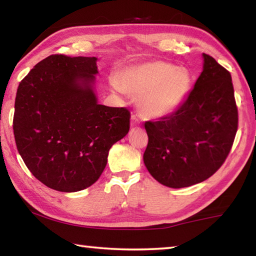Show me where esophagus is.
Wrapping results in <instances>:
<instances>
[{
	"label": "esophagus",
	"mask_w": 256,
	"mask_h": 256,
	"mask_svg": "<svg viewBox=\"0 0 256 256\" xmlns=\"http://www.w3.org/2000/svg\"><path fill=\"white\" fill-rule=\"evenodd\" d=\"M140 124H141L140 118H138L136 114L132 115V118H131V125H132V126H138V125H140Z\"/></svg>",
	"instance_id": "34e87169"
}]
</instances>
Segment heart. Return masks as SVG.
Instances as JSON below:
<instances>
[{"mask_svg": "<svg viewBox=\"0 0 256 256\" xmlns=\"http://www.w3.org/2000/svg\"><path fill=\"white\" fill-rule=\"evenodd\" d=\"M120 86L128 92L142 94L144 114L158 118L183 104L192 86V76L188 68L157 60L126 68L120 76Z\"/></svg>", "mask_w": 256, "mask_h": 256, "instance_id": "obj_1", "label": "heart"}]
</instances>
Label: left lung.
<instances>
[{"mask_svg": "<svg viewBox=\"0 0 256 256\" xmlns=\"http://www.w3.org/2000/svg\"><path fill=\"white\" fill-rule=\"evenodd\" d=\"M201 76L172 114L146 120V170L168 188L201 183L222 166L235 140L238 110L232 76L203 53Z\"/></svg>", "mask_w": 256, "mask_h": 256, "instance_id": "left-lung-1", "label": "left lung"}]
</instances>
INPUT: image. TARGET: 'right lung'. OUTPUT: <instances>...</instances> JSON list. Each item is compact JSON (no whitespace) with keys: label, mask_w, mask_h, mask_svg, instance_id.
I'll use <instances>...</instances> for the list:
<instances>
[{"label":"right lung","mask_w":256,"mask_h":256,"mask_svg":"<svg viewBox=\"0 0 256 256\" xmlns=\"http://www.w3.org/2000/svg\"><path fill=\"white\" fill-rule=\"evenodd\" d=\"M96 60L50 55L32 68L16 92V148L32 174L60 192L92 185L105 170L112 146L130 130L128 108L97 102L92 86Z\"/></svg>","instance_id":"obj_1"}]
</instances>
